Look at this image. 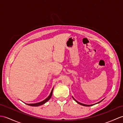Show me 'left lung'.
I'll list each match as a JSON object with an SVG mask.
<instances>
[{
    "instance_id": "1",
    "label": "left lung",
    "mask_w": 123,
    "mask_h": 123,
    "mask_svg": "<svg viewBox=\"0 0 123 123\" xmlns=\"http://www.w3.org/2000/svg\"><path fill=\"white\" fill-rule=\"evenodd\" d=\"M72 98L74 99V101L76 102H77L78 103V104H80V105H83V106H93V105H95V104H98V103H100V102H101L103 100V99H102V101H99V102H98V103H95V104H92V105H87V104H83V103H80V102H79L78 101H77L76 99H74V98H73V96H72Z\"/></svg>"
}]
</instances>
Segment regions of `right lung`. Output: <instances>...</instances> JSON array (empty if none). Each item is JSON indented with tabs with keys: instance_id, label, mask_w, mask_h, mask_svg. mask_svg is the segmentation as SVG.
Listing matches in <instances>:
<instances>
[{
	"instance_id": "add662e5",
	"label": "right lung",
	"mask_w": 123,
	"mask_h": 123,
	"mask_svg": "<svg viewBox=\"0 0 123 123\" xmlns=\"http://www.w3.org/2000/svg\"><path fill=\"white\" fill-rule=\"evenodd\" d=\"M53 87L52 89V90H51V92L50 94V95L48 96V97L47 98H45V99H44L43 101H42L40 102H38V103H32V104H26L28 105H29V106H40V105H43L44 104V103H45L47 102L49 99L51 98V96H52V93H53Z\"/></svg>"
}]
</instances>
